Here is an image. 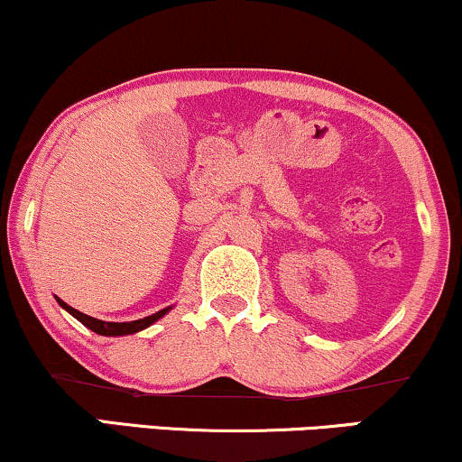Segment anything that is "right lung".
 Masks as SVG:
<instances>
[{"instance_id":"right-lung-1","label":"right lung","mask_w":462,"mask_h":462,"mask_svg":"<svg viewBox=\"0 0 462 462\" xmlns=\"http://www.w3.org/2000/svg\"><path fill=\"white\" fill-rule=\"evenodd\" d=\"M55 299H57V296H55ZM57 302H60V305H61L63 309H66L68 313H72L74 318L79 319L80 324L87 326V328L93 330V332H97V335H102V337H124V335H134V332L149 328L151 324H155L157 319L163 318V315H166L168 311H171V307H166V309H162V311H157V313H153V315H149V318L134 319V322H102V319L91 318V315L76 311L74 307L66 305V302H63L61 299H57Z\"/></svg>"}]
</instances>
